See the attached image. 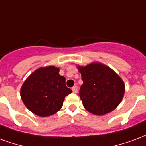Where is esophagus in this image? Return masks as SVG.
I'll use <instances>...</instances> for the list:
<instances>
[{"mask_svg":"<svg viewBox=\"0 0 146 146\" xmlns=\"http://www.w3.org/2000/svg\"><path fill=\"white\" fill-rule=\"evenodd\" d=\"M72 91H73V93H77V87L76 86H73L72 88Z\"/></svg>","mask_w":146,"mask_h":146,"instance_id":"34e87169","label":"esophagus"}]
</instances>
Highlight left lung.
<instances>
[{
	"label": "left lung",
	"instance_id": "1",
	"mask_svg": "<svg viewBox=\"0 0 146 146\" xmlns=\"http://www.w3.org/2000/svg\"><path fill=\"white\" fill-rule=\"evenodd\" d=\"M76 67L84 82L80 97L85 110L97 116L115 110L125 92V84L119 75L110 67L97 62Z\"/></svg>",
	"mask_w": 146,
	"mask_h": 146
}]
</instances>
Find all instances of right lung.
Wrapping results in <instances>:
<instances>
[{
	"instance_id": "add662e5",
	"label": "right lung",
	"mask_w": 146,
	"mask_h": 146,
	"mask_svg": "<svg viewBox=\"0 0 146 146\" xmlns=\"http://www.w3.org/2000/svg\"><path fill=\"white\" fill-rule=\"evenodd\" d=\"M72 90L66 86V78L54 66L40 67L27 77L20 89L26 107L36 116L53 115L62 107L65 97Z\"/></svg>"
}]
</instances>
